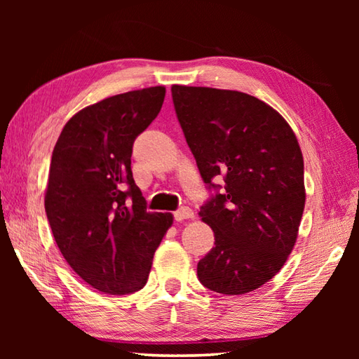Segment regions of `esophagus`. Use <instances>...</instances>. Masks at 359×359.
Segmentation results:
<instances>
[{"label": "esophagus", "instance_id": "obj_1", "mask_svg": "<svg viewBox=\"0 0 359 359\" xmlns=\"http://www.w3.org/2000/svg\"><path fill=\"white\" fill-rule=\"evenodd\" d=\"M172 216H174L175 220H177V222H180V220H184V219H191L194 215H193V210L191 208L182 207L177 211H174Z\"/></svg>", "mask_w": 359, "mask_h": 359}]
</instances>
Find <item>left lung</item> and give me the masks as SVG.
<instances>
[{
  "label": "left lung",
  "mask_w": 359,
  "mask_h": 359,
  "mask_svg": "<svg viewBox=\"0 0 359 359\" xmlns=\"http://www.w3.org/2000/svg\"><path fill=\"white\" fill-rule=\"evenodd\" d=\"M171 94L202 180L215 191L201 207L215 247L197 264V278L222 294L253 292L294 247L306 205L299 143L287 121L253 95L179 85Z\"/></svg>",
  "instance_id": "1"
}]
</instances>
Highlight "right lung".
Segmentation results:
<instances>
[{
  "instance_id": "obj_1",
  "label": "right lung",
  "mask_w": 359,
  "mask_h": 359,
  "mask_svg": "<svg viewBox=\"0 0 359 359\" xmlns=\"http://www.w3.org/2000/svg\"><path fill=\"white\" fill-rule=\"evenodd\" d=\"M165 88L118 94L67 121L52 152L44 208L66 262L98 292L144 287L172 224L149 212L131 170L133 147L162 109Z\"/></svg>"
}]
</instances>
